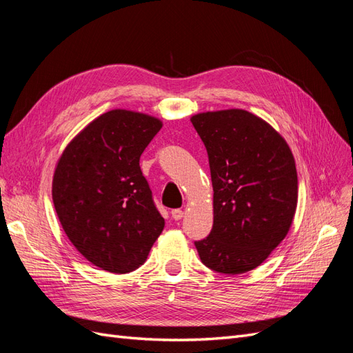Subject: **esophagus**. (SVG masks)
I'll use <instances>...</instances> for the list:
<instances>
[{
    "mask_svg": "<svg viewBox=\"0 0 353 353\" xmlns=\"http://www.w3.org/2000/svg\"><path fill=\"white\" fill-rule=\"evenodd\" d=\"M170 215H172V219H175V221H179L181 218L184 216V212L181 210V209H174L172 212H170Z\"/></svg>",
    "mask_w": 353,
    "mask_h": 353,
    "instance_id": "esophagus-1",
    "label": "esophagus"
}]
</instances>
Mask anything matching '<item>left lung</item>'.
Returning a JSON list of instances; mask_svg holds the SVG:
<instances>
[{
	"mask_svg": "<svg viewBox=\"0 0 353 353\" xmlns=\"http://www.w3.org/2000/svg\"><path fill=\"white\" fill-rule=\"evenodd\" d=\"M205 144L213 227L194 241L208 268L228 275L259 266L287 236L297 206L294 157L274 128L241 109L191 117Z\"/></svg>",
	"mask_w": 353,
	"mask_h": 353,
	"instance_id": "left-lung-1",
	"label": "left lung"
}]
</instances>
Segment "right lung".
<instances>
[{
    "label": "right lung",
    "mask_w": 353,
    "mask_h": 353,
    "mask_svg": "<svg viewBox=\"0 0 353 353\" xmlns=\"http://www.w3.org/2000/svg\"><path fill=\"white\" fill-rule=\"evenodd\" d=\"M162 122L144 113H103L65 148L52 178V201L66 236L99 268L137 270L163 231L140 168Z\"/></svg>",
    "instance_id": "1"
}]
</instances>
